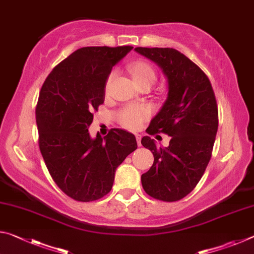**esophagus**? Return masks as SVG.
<instances>
[{"instance_id": "34e87169", "label": "esophagus", "mask_w": 254, "mask_h": 254, "mask_svg": "<svg viewBox=\"0 0 254 254\" xmlns=\"http://www.w3.org/2000/svg\"><path fill=\"white\" fill-rule=\"evenodd\" d=\"M135 137H136V142H137V145H141V135L140 134H135Z\"/></svg>"}]
</instances>
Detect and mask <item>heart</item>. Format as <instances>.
Returning <instances> with one entry per match:
<instances>
[{"label":"heart","mask_w":254,"mask_h":254,"mask_svg":"<svg viewBox=\"0 0 254 254\" xmlns=\"http://www.w3.org/2000/svg\"><path fill=\"white\" fill-rule=\"evenodd\" d=\"M128 70H130L133 79L136 83V85L142 84L144 81H152L154 83L156 80V71L153 68L149 65V64L144 62H134L128 66ZM114 75L111 74L109 78L106 80L105 88L106 91L109 89L110 85L113 80ZM151 115V109L147 105H127L119 112L118 113V120L120 124L128 130H139V128L143 126V123L147 121Z\"/></svg>","instance_id":"obj_1"}]
</instances>
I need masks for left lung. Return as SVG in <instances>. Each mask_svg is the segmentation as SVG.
Masks as SVG:
<instances>
[{
	"label": "left lung",
	"mask_w": 254,
	"mask_h": 254,
	"mask_svg": "<svg viewBox=\"0 0 254 254\" xmlns=\"http://www.w3.org/2000/svg\"><path fill=\"white\" fill-rule=\"evenodd\" d=\"M134 50L156 63L168 81V96L148 133H166L169 145L159 148L150 136L142 137L141 143L153 153L154 161L141 183L153 198L177 201L196 187L212 157L218 127L216 98L205 72L178 50Z\"/></svg>",
	"instance_id": "1"
}]
</instances>
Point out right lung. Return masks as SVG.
Wrapping results in <instances>:
<instances>
[{
	"mask_svg": "<svg viewBox=\"0 0 254 254\" xmlns=\"http://www.w3.org/2000/svg\"><path fill=\"white\" fill-rule=\"evenodd\" d=\"M132 48H80L58 64L41 87L36 121L42 158L56 185L77 201L109 194L115 170L137 148L135 136L120 128L95 139L88 132L112 68Z\"/></svg>",
	"mask_w": 254,
	"mask_h": 254,
	"instance_id": "obj_1",
	"label": "right lung"
}]
</instances>
